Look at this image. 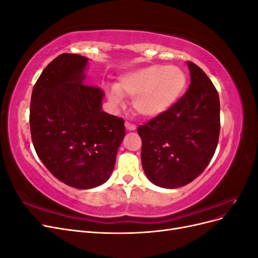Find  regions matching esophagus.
<instances>
[{
	"instance_id": "esophagus-1",
	"label": "esophagus",
	"mask_w": 258,
	"mask_h": 258,
	"mask_svg": "<svg viewBox=\"0 0 258 258\" xmlns=\"http://www.w3.org/2000/svg\"><path fill=\"white\" fill-rule=\"evenodd\" d=\"M124 127H126V129L127 130H129V131H134V130H136V124H134L132 122H129V121H126L124 122Z\"/></svg>"
}]
</instances>
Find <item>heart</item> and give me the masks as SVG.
I'll list each match as a JSON object with an SVG mask.
<instances>
[{"mask_svg": "<svg viewBox=\"0 0 258 258\" xmlns=\"http://www.w3.org/2000/svg\"><path fill=\"white\" fill-rule=\"evenodd\" d=\"M186 83V75L178 67L153 64L124 74L116 88L108 91V98L120 104L121 95L134 97L132 106L139 115L156 117L176 102Z\"/></svg>", "mask_w": 258, "mask_h": 258, "instance_id": "obj_1", "label": "heart"}]
</instances>
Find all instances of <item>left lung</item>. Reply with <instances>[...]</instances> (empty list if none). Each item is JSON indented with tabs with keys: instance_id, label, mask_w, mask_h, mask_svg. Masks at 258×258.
<instances>
[{
	"instance_id": "obj_1",
	"label": "left lung",
	"mask_w": 258,
	"mask_h": 258,
	"mask_svg": "<svg viewBox=\"0 0 258 258\" xmlns=\"http://www.w3.org/2000/svg\"><path fill=\"white\" fill-rule=\"evenodd\" d=\"M190 85L168 111L138 128L150 181L163 188L192 182L209 165L220 137V97L207 74L187 62Z\"/></svg>"
}]
</instances>
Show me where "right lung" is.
<instances>
[{
  "instance_id": "add662e5",
  "label": "right lung",
  "mask_w": 258,
  "mask_h": 258,
  "mask_svg": "<svg viewBox=\"0 0 258 258\" xmlns=\"http://www.w3.org/2000/svg\"><path fill=\"white\" fill-rule=\"evenodd\" d=\"M88 58L62 53L36 81L30 105L38 158L60 182L79 189L105 183L124 138L123 119L102 111L104 92L84 84Z\"/></svg>"
}]
</instances>
